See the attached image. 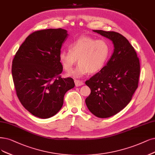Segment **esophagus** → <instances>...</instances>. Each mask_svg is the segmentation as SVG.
Returning a JSON list of instances; mask_svg holds the SVG:
<instances>
[{
    "label": "esophagus",
    "instance_id": "esophagus-1",
    "mask_svg": "<svg viewBox=\"0 0 155 155\" xmlns=\"http://www.w3.org/2000/svg\"><path fill=\"white\" fill-rule=\"evenodd\" d=\"M74 84H75V86L76 87H78V86H81L84 84V82L82 81H78V80H75L74 81Z\"/></svg>",
    "mask_w": 155,
    "mask_h": 155
}]
</instances>
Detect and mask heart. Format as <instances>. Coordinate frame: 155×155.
Segmentation results:
<instances>
[{
	"label": "heart",
	"mask_w": 155,
	"mask_h": 155,
	"mask_svg": "<svg viewBox=\"0 0 155 155\" xmlns=\"http://www.w3.org/2000/svg\"><path fill=\"white\" fill-rule=\"evenodd\" d=\"M70 50H63L59 58L62 68L70 71L77 62L79 64L67 75L81 78L89 72L96 73L101 70L108 59L110 48L104 39H98L89 36H81L70 45Z\"/></svg>",
	"instance_id": "heart-1"
}]
</instances>
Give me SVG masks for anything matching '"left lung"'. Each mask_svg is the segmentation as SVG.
<instances>
[{"label":"left lung","mask_w":155,"mask_h":155,"mask_svg":"<svg viewBox=\"0 0 155 155\" xmlns=\"http://www.w3.org/2000/svg\"><path fill=\"white\" fill-rule=\"evenodd\" d=\"M93 31L109 39L114 49L106 66L85 82L91 89L85 104L95 116L107 118L123 110L132 98L138 87L140 62L135 49L121 34Z\"/></svg>","instance_id":"1"}]
</instances>
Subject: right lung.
<instances>
[{
  "instance_id": "1",
  "label": "right lung",
  "mask_w": 155,
  "mask_h": 155,
  "mask_svg": "<svg viewBox=\"0 0 155 155\" xmlns=\"http://www.w3.org/2000/svg\"><path fill=\"white\" fill-rule=\"evenodd\" d=\"M67 31L48 28L34 32L21 44L13 60L12 76L16 95L26 110L47 119L62 107L64 96L74 87L73 79L62 78L59 55Z\"/></svg>"
}]
</instances>
